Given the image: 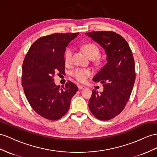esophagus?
Segmentation results:
<instances>
[{
	"label": "esophagus",
	"instance_id": "1",
	"mask_svg": "<svg viewBox=\"0 0 157 157\" xmlns=\"http://www.w3.org/2000/svg\"><path fill=\"white\" fill-rule=\"evenodd\" d=\"M78 88L79 90H84V89H86V87L84 86H82V85H79Z\"/></svg>",
	"mask_w": 157,
	"mask_h": 157
}]
</instances>
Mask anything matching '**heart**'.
I'll list each match as a JSON object with an SVG mask.
<instances>
[{
    "label": "heart",
    "mask_w": 157,
    "mask_h": 157,
    "mask_svg": "<svg viewBox=\"0 0 157 157\" xmlns=\"http://www.w3.org/2000/svg\"><path fill=\"white\" fill-rule=\"evenodd\" d=\"M84 50H85L86 53L89 57L91 59H95L98 57L100 53L99 48L93 43L87 44L84 46ZM74 54V49L73 48L69 47L64 52V62L66 65H69L72 62V58H73ZM93 72L90 69L87 68H75L73 71L71 72V75L77 79L78 81L82 83L86 82L87 79L92 75Z\"/></svg>",
    "instance_id": "1"
}]
</instances>
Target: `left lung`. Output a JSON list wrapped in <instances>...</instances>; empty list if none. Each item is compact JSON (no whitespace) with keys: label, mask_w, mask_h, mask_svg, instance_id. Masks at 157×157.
Instances as JSON below:
<instances>
[{"label":"left lung","mask_w":157,"mask_h":157,"mask_svg":"<svg viewBox=\"0 0 157 157\" xmlns=\"http://www.w3.org/2000/svg\"><path fill=\"white\" fill-rule=\"evenodd\" d=\"M105 49L107 62L93 80L103 83V91H92L89 108L102 121L114 118L121 113L130 98L135 82V66L132 51L121 36L113 31L86 33Z\"/></svg>","instance_id":"left-lung-1"}]
</instances>
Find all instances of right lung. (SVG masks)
Instances as JSON below:
<instances>
[{
    "label": "right lung",
    "instance_id": "obj_1",
    "mask_svg": "<svg viewBox=\"0 0 157 157\" xmlns=\"http://www.w3.org/2000/svg\"><path fill=\"white\" fill-rule=\"evenodd\" d=\"M78 34L55 33L42 36L33 44L25 56L22 86L30 106L44 118L54 121L62 117L78 90L70 81L62 88L54 82L56 73H65L66 48Z\"/></svg>",
    "mask_w": 157,
    "mask_h": 157
}]
</instances>
